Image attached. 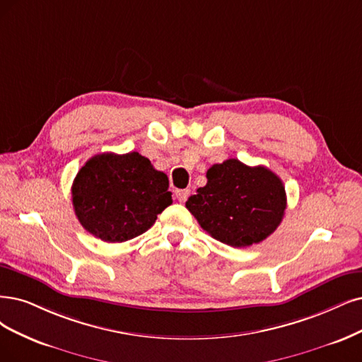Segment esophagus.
<instances>
[{
  "instance_id": "esophagus-1",
  "label": "esophagus",
  "mask_w": 362,
  "mask_h": 362,
  "mask_svg": "<svg viewBox=\"0 0 362 362\" xmlns=\"http://www.w3.org/2000/svg\"><path fill=\"white\" fill-rule=\"evenodd\" d=\"M189 194H191L189 189H177V191H176V197H177V199H179L180 203H185L186 199H188Z\"/></svg>"
}]
</instances>
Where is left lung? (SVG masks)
Instances as JSON below:
<instances>
[{
	"mask_svg": "<svg viewBox=\"0 0 362 362\" xmlns=\"http://www.w3.org/2000/svg\"><path fill=\"white\" fill-rule=\"evenodd\" d=\"M207 185L186 202L194 218L213 238L233 247L261 243L285 215L286 192L277 174L226 159L207 170Z\"/></svg>",
	"mask_w": 362,
	"mask_h": 362,
	"instance_id": "8db88e82",
	"label": "left lung"
}]
</instances>
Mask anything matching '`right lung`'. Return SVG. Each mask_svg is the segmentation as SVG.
<instances>
[{
  "mask_svg": "<svg viewBox=\"0 0 362 362\" xmlns=\"http://www.w3.org/2000/svg\"><path fill=\"white\" fill-rule=\"evenodd\" d=\"M71 197L78 222L107 243L146 233L173 203L167 174L139 152L92 156L78 170Z\"/></svg>",
  "mask_w": 362,
  "mask_h": 362,
  "instance_id": "right-lung-1",
  "label": "right lung"
}]
</instances>
